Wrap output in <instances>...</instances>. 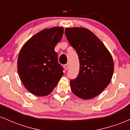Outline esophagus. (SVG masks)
Wrapping results in <instances>:
<instances>
[{
  "instance_id": "esophagus-1",
  "label": "esophagus",
  "mask_w": 130,
  "mask_h": 130,
  "mask_svg": "<svg viewBox=\"0 0 130 130\" xmlns=\"http://www.w3.org/2000/svg\"><path fill=\"white\" fill-rule=\"evenodd\" d=\"M63 67H64V68H65V70H67V69H68V64H65V65H63Z\"/></svg>"
}]
</instances>
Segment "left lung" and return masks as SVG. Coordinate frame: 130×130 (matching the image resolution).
<instances>
[{
    "label": "left lung",
    "instance_id": "8db88e82",
    "mask_svg": "<svg viewBox=\"0 0 130 130\" xmlns=\"http://www.w3.org/2000/svg\"><path fill=\"white\" fill-rule=\"evenodd\" d=\"M67 40L78 55L79 72L71 80V90L84 100L95 98L110 83L114 73L111 53L93 32L83 27L66 28Z\"/></svg>",
    "mask_w": 130,
    "mask_h": 130
}]
</instances>
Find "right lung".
<instances>
[{"label": "right lung", "mask_w": 130, "mask_h": 130, "mask_svg": "<svg viewBox=\"0 0 130 130\" xmlns=\"http://www.w3.org/2000/svg\"><path fill=\"white\" fill-rule=\"evenodd\" d=\"M63 34L62 27L44 29L21 49L17 62L19 76L27 90L36 96L51 93L63 74L54 51Z\"/></svg>", "instance_id": "obj_1"}]
</instances>
